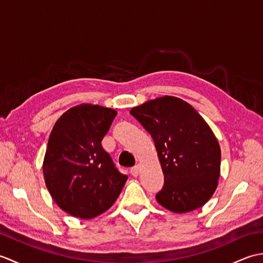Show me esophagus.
<instances>
[{
  "label": "esophagus",
  "mask_w": 263,
  "mask_h": 263,
  "mask_svg": "<svg viewBox=\"0 0 263 263\" xmlns=\"http://www.w3.org/2000/svg\"><path fill=\"white\" fill-rule=\"evenodd\" d=\"M130 173H131V175H132V176L137 177V176L139 175V173H140V166L137 165V166H135V167H132L131 171H130Z\"/></svg>",
  "instance_id": "1"
}]
</instances>
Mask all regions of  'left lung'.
I'll return each mask as SVG.
<instances>
[{
	"label": "left lung",
	"mask_w": 263,
	"mask_h": 263,
	"mask_svg": "<svg viewBox=\"0 0 263 263\" xmlns=\"http://www.w3.org/2000/svg\"><path fill=\"white\" fill-rule=\"evenodd\" d=\"M130 114L153 137L164 174L158 203L177 214L202 206L220 175V147L209 125L191 105L164 96Z\"/></svg>",
	"instance_id": "8db88e82"
}]
</instances>
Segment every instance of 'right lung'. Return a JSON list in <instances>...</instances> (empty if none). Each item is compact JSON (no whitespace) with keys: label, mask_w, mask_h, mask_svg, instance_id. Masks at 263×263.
I'll return each mask as SVG.
<instances>
[{"label":"right lung","mask_w":263,"mask_h":263,"mask_svg":"<svg viewBox=\"0 0 263 263\" xmlns=\"http://www.w3.org/2000/svg\"><path fill=\"white\" fill-rule=\"evenodd\" d=\"M116 114L111 108L82 104L66 110L55 123L43 173L52 198L71 216L91 219L103 214L127 180L102 146Z\"/></svg>","instance_id":"obj_1"}]
</instances>
